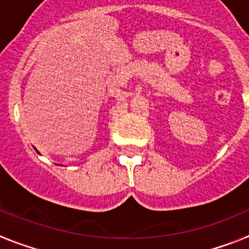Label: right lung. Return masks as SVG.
<instances>
[{
  "label": "right lung",
  "instance_id": "obj_1",
  "mask_svg": "<svg viewBox=\"0 0 249 249\" xmlns=\"http://www.w3.org/2000/svg\"><path fill=\"white\" fill-rule=\"evenodd\" d=\"M35 149H36V148H35ZM36 152H37V153H39V152H38V151H37V149H36Z\"/></svg>",
  "mask_w": 249,
  "mask_h": 249
}]
</instances>
